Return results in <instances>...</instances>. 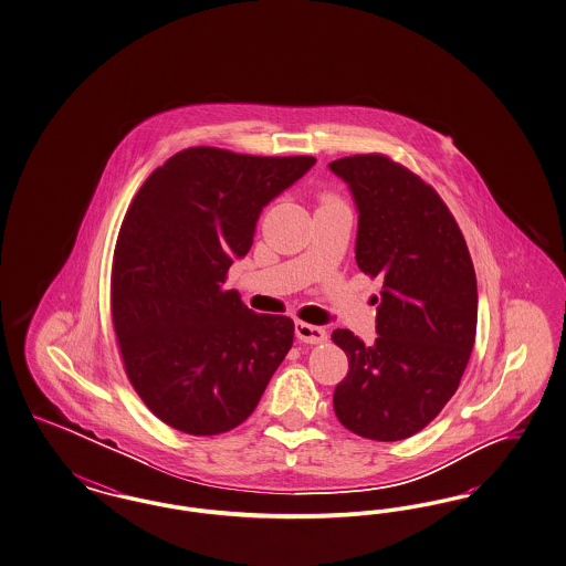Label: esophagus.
Returning <instances> with one entry per match:
<instances>
[{
	"label": "esophagus",
	"mask_w": 566,
	"mask_h": 566,
	"mask_svg": "<svg viewBox=\"0 0 566 566\" xmlns=\"http://www.w3.org/2000/svg\"><path fill=\"white\" fill-rule=\"evenodd\" d=\"M294 332H296L298 340L307 344H322L327 338V332L324 327L311 326V324H305V322H296Z\"/></svg>",
	"instance_id": "1"
}]
</instances>
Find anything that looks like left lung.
Masks as SVG:
<instances>
[{"label":"left lung","instance_id":"8db88e82","mask_svg":"<svg viewBox=\"0 0 566 566\" xmlns=\"http://www.w3.org/2000/svg\"><path fill=\"white\" fill-rule=\"evenodd\" d=\"M355 197V258L381 277L376 343L350 329L332 340L348 357L334 411L360 438H411L457 392L478 329V277L463 232L442 197L388 155H350L329 164Z\"/></svg>","mask_w":566,"mask_h":566}]
</instances>
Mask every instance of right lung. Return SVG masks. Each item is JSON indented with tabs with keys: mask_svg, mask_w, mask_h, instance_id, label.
<instances>
[{
	"mask_svg": "<svg viewBox=\"0 0 566 566\" xmlns=\"http://www.w3.org/2000/svg\"><path fill=\"white\" fill-rule=\"evenodd\" d=\"M315 164L189 147L143 182L118 232L112 319L124 371L166 426L218 436L255 411L291 350L294 322L223 291L261 209Z\"/></svg>",
	"mask_w": 566,
	"mask_h": 566,
	"instance_id": "add662e5",
	"label": "right lung"
}]
</instances>
